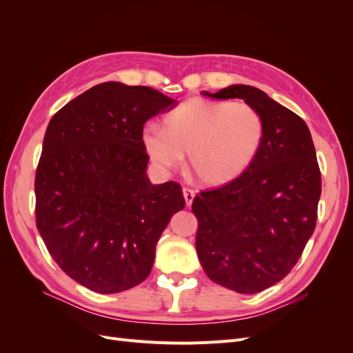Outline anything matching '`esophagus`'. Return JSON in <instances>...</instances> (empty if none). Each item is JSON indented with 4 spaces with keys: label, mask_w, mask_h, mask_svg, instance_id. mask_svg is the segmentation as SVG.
I'll return each instance as SVG.
<instances>
[{
    "label": "esophagus",
    "mask_w": 353,
    "mask_h": 353,
    "mask_svg": "<svg viewBox=\"0 0 353 353\" xmlns=\"http://www.w3.org/2000/svg\"><path fill=\"white\" fill-rule=\"evenodd\" d=\"M183 196H184V199H185V203H187V206H190L191 203H193V200H194V197H196V193H194V190H191V188H183Z\"/></svg>",
    "instance_id": "1"
}]
</instances>
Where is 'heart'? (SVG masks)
Masks as SVG:
<instances>
[{"instance_id": "1", "label": "heart", "mask_w": 353, "mask_h": 353, "mask_svg": "<svg viewBox=\"0 0 353 353\" xmlns=\"http://www.w3.org/2000/svg\"><path fill=\"white\" fill-rule=\"evenodd\" d=\"M144 128L145 152L160 168H175L188 154L191 174L206 185H225L240 178L258 157L265 122L244 101L190 99L165 119Z\"/></svg>"}]
</instances>
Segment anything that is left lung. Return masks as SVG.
Returning a JSON list of instances; mask_svg holds the SVG:
<instances>
[{
  "label": "left lung",
  "mask_w": 353,
  "mask_h": 353,
  "mask_svg": "<svg viewBox=\"0 0 353 353\" xmlns=\"http://www.w3.org/2000/svg\"><path fill=\"white\" fill-rule=\"evenodd\" d=\"M210 99H241L265 122L261 152L245 172L200 191L196 249L212 281L237 293L265 290L293 270L316 225L321 196L311 132L301 116L249 85H232Z\"/></svg>",
  "instance_id": "left-lung-1"
}]
</instances>
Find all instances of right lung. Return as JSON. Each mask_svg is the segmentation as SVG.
<instances>
[{
    "label": "right lung",
    "instance_id": "add662e5",
    "mask_svg": "<svg viewBox=\"0 0 353 353\" xmlns=\"http://www.w3.org/2000/svg\"><path fill=\"white\" fill-rule=\"evenodd\" d=\"M175 100L150 87L103 82L52 116L35 175V219L51 258L97 293L143 283L170 216L175 181L152 185L144 123Z\"/></svg>",
    "mask_w": 353,
    "mask_h": 353
}]
</instances>
